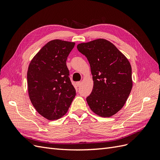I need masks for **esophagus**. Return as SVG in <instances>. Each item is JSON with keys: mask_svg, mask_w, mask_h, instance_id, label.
Masks as SVG:
<instances>
[{"mask_svg": "<svg viewBox=\"0 0 160 160\" xmlns=\"http://www.w3.org/2000/svg\"><path fill=\"white\" fill-rule=\"evenodd\" d=\"M81 82L80 81H77V82H76V85H77V87H79V86H80V85H81Z\"/></svg>", "mask_w": 160, "mask_h": 160, "instance_id": "esophagus-1", "label": "esophagus"}]
</instances>
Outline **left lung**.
Returning <instances> with one entry per match:
<instances>
[{"label": "left lung", "mask_w": 160, "mask_h": 160, "mask_svg": "<svg viewBox=\"0 0 160 160\" xmlns=\"http://www.w3.org/2000/svg\"><path fill=\"white\" fill-rule=\"evenodd\" d=\"M88 59L93 89L86 98L90 109L101 117L109 118L122 109L132 91V67L113 43L99 38L77 46Z\"/></svg>", "instance_id": "8db88e82"}]
</instances>
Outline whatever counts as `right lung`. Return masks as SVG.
Listing matches in <instances>:
<instances>
[{
	"mask_svg": "<svg viewBox=\"0 0 160 160\" xmlns=\"http://www.w3.org/2000/svg\"><path fill=\"white\" fill-rule=\"evenodd\" d=\"M75 42L55 39L37 52L27 71L29 98L42 117L55 120L68 111L76 95L66 61Z\"/></svg>",
	"mask_w": 160,
	"mask_h": 160,
	"instance_id": "1",
	"label": "right lung"
}]
</instances>
